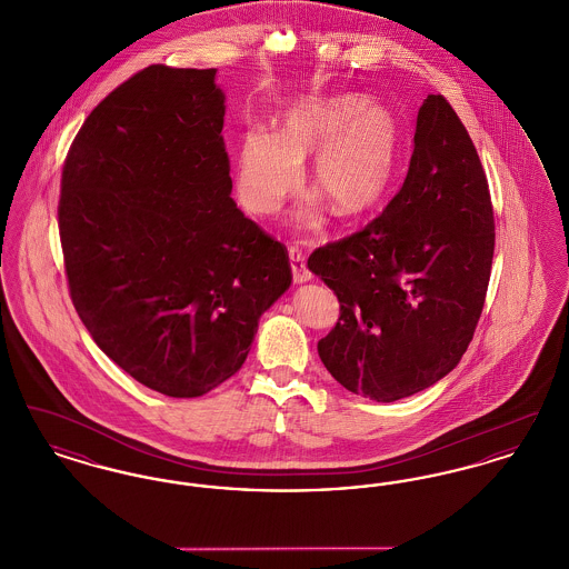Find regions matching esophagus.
I'll return each mask as SVG.
<instances>
[{"mask_svg": "<svg viewBox=\"0 0 569 569\" xmlns=\"http://www.w3.org/2000/svg\"><path fill=\"white\" fill-rule=\"evenodd\" d=\"M290 267H292V277H295V283H307L311 281V271L307 269L305 264V256L298 251L297 247H290Z\"/></svg>", "mask_w": 569, "mask_h": 569, "instance_id": "1", "label": "esophagus"}]
</instances>
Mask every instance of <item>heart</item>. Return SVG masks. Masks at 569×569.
<instances>
[{"label":"heart","mask_w":569,"mask_h":569,"mask_svg":"<svg viewBox=\"0 0 569 569\" xmlns=\"http://www.w3.org/2000/svg\"><path fill=\"white\" fill-rule=\"evenodd\" d=\"M399 151L390 110L352 93L302 96L277 114L274 132L244 130L234 156V188L244 209L272 217L300 188L302 166L311 191L295 213L298 230H313L328 200L335 213L369 211L388 188Z\"/></svg>","instance_id":"1"}]
</instances>
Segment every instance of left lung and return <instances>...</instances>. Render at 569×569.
Listing matches in <instances>:
<instances>
[{
  "label": "left lung",
  "instance_id": "left-lung-1",
  "mask_svg": "<svg viewBox=\"0 0 569 569\" xmlns=\"http://www.w3.org/2000/svg\"><path fill=\"white\" fill-rule=\"evenodd\" d=\"M492 251L478 151L448 100L427 96L401 190L365 230L309 256L341 305L318 343L328 373L378 403L446 378L473 339Z\"/></svg>",
  "mask_w": 569,
  "mask_h": 569
}]
</instances>
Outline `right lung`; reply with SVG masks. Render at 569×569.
I'll use <instances>...</instances> for the list:
<instances>
[{"label":"right lung","instance_id":"1","mask_svg":"<svg viewBox=\"0 0 569 569\" xmlns=\"http://www.w3.org/2000/svg\"><path fill=\"white\" fill-rule=\"evenodd\" d=\"M216 68L149 66L74 138L59 200L70 297L98 348L166 397L232 378L292 283L288 251L230 198Z\"/></svg>","mask_w":569,"mask_h":569}]
</instances>
